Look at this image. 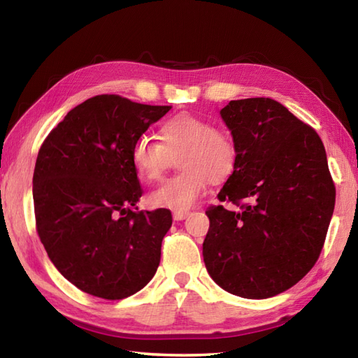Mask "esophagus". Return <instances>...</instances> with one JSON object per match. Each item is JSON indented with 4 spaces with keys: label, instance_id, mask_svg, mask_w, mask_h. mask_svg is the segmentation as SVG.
<instances>
[{
    "label": "esophagus",
    "instance_id": "34e87169",
    "mask_svg": "<svg viewBox=\"0 0 358 358\" xmlns=\"http://www.w3.org/2000/svg\"><path fill=\"white\" fill-rule=\"evenodd\" d=\"M189 217V212L186 210H175L173 212V220H177V222H181V220H185Z\"/></svg>",
    "mask_w": 358,
    "mask_h": 358
}]
</instances>
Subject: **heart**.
<instances>
[{"mask_svg": "<svg viewBox=\"0 0 358 358\" xmlns=\"http://www.w3.org/2000/svg\"><path fill=\"white\" fill-rule=\"evenodd\" d=\"M159 143L150 136H141L132 148V164L140 177L154 183L178 159L181 173L175 175L150 194L157 208L187 210L206 192L212 183L224 181L234 172L237 148L232 136L214 127L208 120L180 113L159 127Z\"/></svg>", "mask_w": 358, "mask_h": 358, "instance_id": "heart-1", "label": "heart"}]
</instances>
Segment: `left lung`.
<instances>
[{
	"label": "left lung",
	"mask_w": 358,
	"mask_h": 358,
	"mask_svg": "<svg viewBox=\"0 0 358 358\" xmlns=\"http://www.w3.org/2000/svg\"><path fill=\"white\" fill-rule=\"evenodd\" d=\"M220 113L237 162L217 196L241 210L208 208L204 264L224 291L269 299L299 283L320 257L336 186L320 136L283 104L246 98Z\"/></svg>",
	"instance_id": "left-lung-1"
}]
</instances>
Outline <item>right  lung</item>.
Wrapping results in <instances>:
<instances>
[{
  "instance_id": "obj_1",
  "label": "right lung",
  "mask_w": 358,
  "mask_h": 358,
  "mask_svg": "<svg viewBox=\"0 0 358 358\" xmlns=\"http://www.w3.org/2000/svg\"><path fill=\"white\" fill-rule=\"evenodd\" d=\"M169 110L96 95L67 112L41 144L32 189L36 232L59 273L83 292L121 300L155 275L172 214L134 208L143 189L131 154Z\"/></svg>"
}]
</instances>
